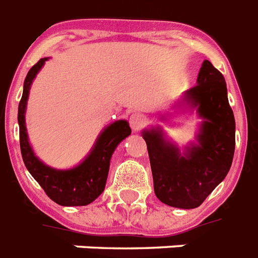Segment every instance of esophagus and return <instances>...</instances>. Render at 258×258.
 <instances>
[{"instance_id":"obj_1","label":"esophagus","mask_w":258,"mask_h":258,"mask_svg":"<svg viewBox=\"0 0 258 258\" xmlns=\"http://www.w3.org/2000/svg\"><path fill=\"white\" fill-rule=\"evenodd\" d=\"M146 123V117L144 114H140V113H136L131 117V126L133 129V132H139L140 129L145 126Z\"/></svg>"}]
</instances>
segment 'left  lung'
Wrapping results in <instances>:
<instances>
[{"label":"left lung","instance_id":"8db88e82","mask_svg":"<svg viewBox=\"0 0 258 258\" xmlns=\"http://www.w3.org/2000/svg\"><path fill=\"white\" fill-rule=\"evenodd\" d=\"M184 101L204 118L199 144L181 154L161 129L142 132L149 153L154 193L161 203L195 209L205 201L229 172L236 145V122L228 101L225 78L208 59L203 62L197 85L186 90Z\"/></svg>","mask_w":258,"mask_h":258}]
</instances>
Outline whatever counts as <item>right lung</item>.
<instances>
[{
    "mask_svg": "<svg viewBox=\"0 0 258 258\" xmlns=\"http://www.w3.org/2000/svg\"><path fill=\"white\" fill-rule=\"evenodd\" d=\"M47 57L41 58L26 74L24 82L22 98L18 105V125H20V146L24 164L34 180L41 185L47 197L62 207H82L93 203L104 191L108 178L110 158L119 142L132 133L129 123L118 119L101 132L89 156L76 168L68 170H57L45 165L36 157L29 144L25 110L28 102L29 90L33 80L44 67Z\"/></svg>",
    "mask_w": 258,
    "mask_h": 258,
    "instance_id": "add662e5",
    "label": "right lung"
}]
</instances>
